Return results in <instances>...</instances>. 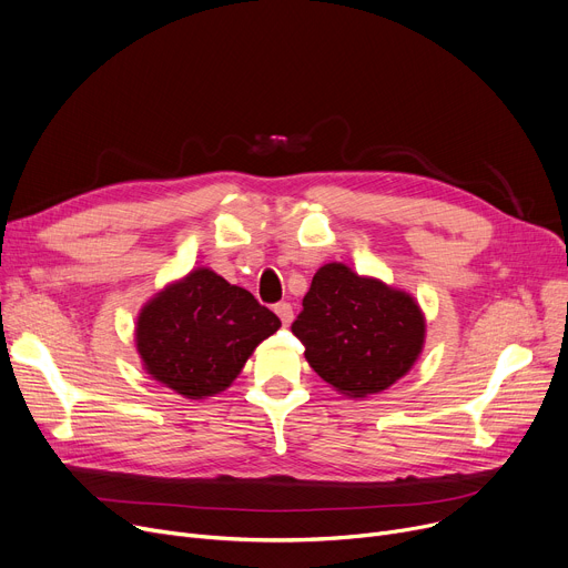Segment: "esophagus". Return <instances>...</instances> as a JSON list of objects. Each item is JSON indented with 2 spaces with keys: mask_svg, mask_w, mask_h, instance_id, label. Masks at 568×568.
<instances>
[{
  "mask_svg": "<svg viewBox=\"0 0 568 568\" xmlns=\"http://www.w3.org/2000/svg\"><path fill=\"white\" fill-rule=\"evenodd\" d=\"M276 315H278L281 322L287 326V324L292 322V317H294V311H292L290 304H278V306H276Z\"/></svg>",
  "mask_w": 568,
  "mask_h": 568,
  "instance_id": "esophagus-1",
  "label": "esophagus"
}]
</instances>
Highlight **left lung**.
I'll return each instance as SVG.
<instances>
[{"mask_svg":"<svg viewBox=\"0 0 568 568\" xmlns=\"http://www.w3.org/2000/svg\"><path fill=\"white\" fill-rule=\"evenodd\" d=\"M292 333L333 390L363 399L408 374L423 354L427 322L408 292L328 262L313 276Z\"/></svg>","mask_w":568,"mask_h":568,"instance_id":"left-lung-1","label":"left lung"}]
</instances>
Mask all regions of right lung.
Instances as JSON below:
<instances>
[{
  "label": "right lung",
  "mask_w": 568,
  "mask_h": 568,
  "mask_svg": "<svg viewBox=\"0 0 568 568\" xmlns=\"http://www.w3.org/2000/svg\"><path fill=\"white\" fill-rule=\"evenodd\" d=\"M278 326L248 290L196 267L145 301L134 343L150 379L184 399H205L231 388Z\"/></svg>",
  "instance_id": "add662e5"
}]
</instances>
